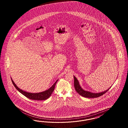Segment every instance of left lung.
Returning <instances> with one entry per match:
<instances>
[{
  "mask_svg": "<svg viewBox=\"0 0 128 128\" xmlns=\"http://www.w3.org/2000/svg\"><path fill=\"white\" fill-rule=\"evenodd\" d=\"M74 89L76 90V92H78L79 95H81L83 97L85 98H98L100 97L101 96L103 95L105 93H106L111 87H110L109 89L106 90L104 92H101L100 93H92L91 92H90L88 91L84 90L82 89L79 84V82L78 81L76 78L74 76Z\"/></svg>",
  "mask_w": 128,
  "mask_h": 128,
  "instance_id": "8db88e82",
  "label": "left lung"
}]
</instances>
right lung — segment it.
I'll return each mask as SVG.
<instances>
[{
  "instance_id": "obj_1",
  "label": "right lung",
  "mask_w": 128,
  "mask_h": 128,
  "mask_svg": "<svg viewBox=\"0 0 128 128\" xmlns=\"http://www.w3.org/2000/svg\"><path fill=\"white\" fill-rule=\"evenodd\" d=\"M11 80H12V84L16 87V89L20 93L23 94L24 96L27 97L28 98H30V99L32 100H46L50 97V95H52V94L54 90L56 84L57 83L58 80H57L54 83V84L52 85V86L49 89L47 90H45L43 92L35 93L28 92L24 91L20 89L16 86L15 83L12 80V78H11Z\"/></svg>"
}]
</instances>
